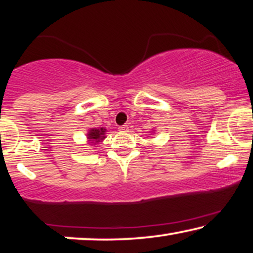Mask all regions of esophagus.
I'll use <instances>...</instances> for the list:
<instances>
[{
    "instance_id": "1",
    "label": "esophagus",
    "mask_w": 253,
    "mask_h": 253,
    "mask_svg": "<svg viewBox=\"0 0 253 253\" xmlns=\"http://www.w3.org/2000/svg\"><path fill=\"white\" fill-rule=\"evenodd\" d=\"M120 131H122V132H126L127 130H129V126H126V124H124V126H121L120 127Z\"/></svg>"
}]
</instances>
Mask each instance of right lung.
<instances>
[{
  "label": "right lung",
  "mask_w": 253,
  "mask_h": 253,
  "mask_svg": "<svg viewBox=\"0 0 253 253\" xmlns=\"http://www.w3.org/2000/svg\"><path fill=\"white\" fill-rule=\"evenodd\" d=\"M105 132H106V129H92L89 130L88 132V139L91 140V143H94V144H98L101 141L103 138H105Z\"/></svg>",
  "instance_id": "add662e5"
}]
</instances>
